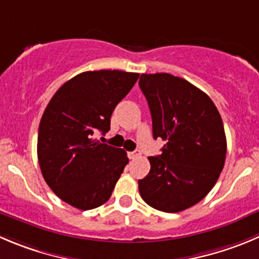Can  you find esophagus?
Returning <instances> with one entry per match:
<instances>
[{
  "label": "esophagus",
  "mask_w": 259,
  "mask_h": 259,
  "mask_svg": "<svg viewBox=\"0 0 259 259\" xmlns=\"http://www.w3.org/2000/svg\"><path fill=\"white\" fill-rule=\"evenodd\" d=\"M139 156H141V152L139 151V150H135V151H130L128 152V157H130V159H136V157H139Z\"/></svg>",
  "instance_id": "obj_1"
}]
</instances>
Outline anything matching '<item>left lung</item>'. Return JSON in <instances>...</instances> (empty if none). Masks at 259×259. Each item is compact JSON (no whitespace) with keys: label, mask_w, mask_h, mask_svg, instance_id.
I'll use <instances>...</instances> for the list:
<instances>
[{"label":"left lung","mask_w":259,"mask_h":259,"mask_svg":"<svg viewBox=\"0 0 259 259\" xmlns=\"http://www.w3.org/2000/svg\"><path fill=\"white\" fill-rule=\"evenodd\" d=\"M154 139L165 141L150 156L139 181L142 199L164 212H181L207 196L225 164L226 137L218 108L207 94L170 73H142Z\"/></svg>","instance_id":"left-lung-1"}]
</instances>
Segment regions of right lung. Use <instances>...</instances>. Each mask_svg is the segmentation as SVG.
<instances>
[{"instance_id":"add662e5","label":"right lung","mask_w":259,"mask_h":259,"mask_svg":"<svg viewBox=\"0 0 259 259\" xmlns=\"http://www.w3.org/2000/svg\"><path fill=\"white\" fill-rule=\"evenodd\" d=\"M139 76L118 70L78 73L56 91L41 115L38 161L43 178L78 210L104 205L128 164L124 150L102 144L94 135L109 131L113 110Z\"/></svg>"}]
</instances>
